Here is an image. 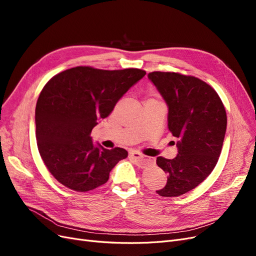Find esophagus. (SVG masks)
Wrapping results in <instances>:
<instances>
[{
  "mask_svg": "<svg viewBox=\"0 0 256 256\" xmlns=\"http://www.w3.org/2000/svg\"><path fill=\"white\" fill-rule=\"evenodd\" d=\"M130 157L134 159V161L136 162V164L138 166V168H145L147 164H150L148 159H146L142 154L140 152H134L130 154Z\"/></svg>",
  "mask_w": 256,
  "mask_h": 256,
  "instance_id": "esophagus-1",
  "label": "esophagus"
}]
</instances>
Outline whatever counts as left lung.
<instances>
[{"mask_svg": "<svg viewBox=\"0 0 256 256\" xmlns=\"http://www.w3.org/2000/svg\"><path fill=\"white\" fill-rule=\"evenodd\" d=\"M148 79L166 100L168 130L178 140L174 159L157 158L168 182L156 192L180 196L204 182L218 162L226 131V108L210 85L193 76L152 72Z\"/></svg>", "mask_w": 256, "mask_h": 256, "instance_id": "1", "label": "left lung"}]
</instances>
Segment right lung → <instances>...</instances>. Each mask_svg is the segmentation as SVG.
Wrapping results in <instances>:
<instances>
[{
  "instance_id": "obj_1",
  "label": "right lung",
  "mask_w": 256,
  "mask_h": 256,
  "mask_svg": "<svg viewBox=\"0 0 256 256\" xmlns=\"http://www.w3.org/2000/svg\"><path fill=\"white\" fill-rule=\"evenodd\" d=\"M142 69L104 70L78 66L44 85L35 110L36 140L44 166L65 187L88 192L106 184L128 152L94 146L90 132L122 95L141 80Z\"/></svg>"
}]
</instances>
